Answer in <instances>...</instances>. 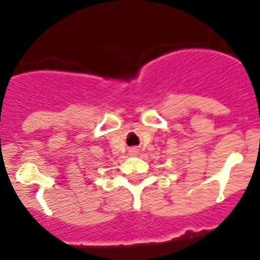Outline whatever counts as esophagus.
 Listing matches in <instances>:
<instances>
[{"label":"esophagus","mask_w":260,"mask_h":260,"mask_svg":"<svg viewBox=\"0 0 260 260\" xmlns=\"http://www.w3.org/2000/svg\"><path fill=\"white\" fill-rule=\"evenodd\" d=\"M130 152H132L133 155H137V153H138V150H137V148H132V150H130Z\"/></svg>","instance_id":"34e87169"}]
</instances>
